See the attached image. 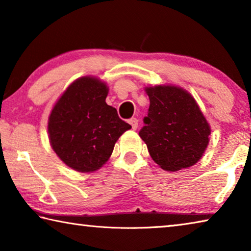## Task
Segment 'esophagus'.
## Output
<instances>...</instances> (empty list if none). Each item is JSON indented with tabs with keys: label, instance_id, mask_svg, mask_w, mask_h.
<instances>
[{
	"label": "esophagus",
	"instance_id": "34e87169",
	"mask_svg": "<svg viewBox=\"0 0 251 251\" xmlns=\"http://www.w3.org/2000/svg\"><path fill=\"white\" fill-rule=\"evenodd\" d=\"M128 123L131 125V128H133L134 130L137 129V127H138V121H137V118H130Z\"/></svg>",
	"mask_w": 251,
	"mask_h": 251
}]
</instances>
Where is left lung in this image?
Instances as JSON below:
<instances>
[{"instance_id":"8db88e82","label":"left lung","mask_w":251,"mask_h":251,"mask_svg":"<svg viewBox=\"0 0 251 251\" xmlns=\"http://www.w3.org/2000/svg\"><path fill=\"white\" fill-rule=\"evenodd\" d=\"M148 115L139 136L152 160L168 172L194 166L209 144L210 125L189 92L175 85L145 87Z\"/></svg>"}]
</instances>
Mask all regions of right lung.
<instances>
[{
  "label": "right lung",
  "instance_id": "obj_1",
  "mask_svg": "<svg viewBox=\"0 0 251 251\" xmlns=\"http://www.w3.org/2000/svg\"><path fill=\"white\" fill-rule=\"evenodd\" d=\"M108 86L95 76L75 79L49 116L50 144L66 166L79 173L103 167L118 138L131 128L106 104Z\"/></svg>",
  "mask_w": 251,
  "mask_h": 251
}]
</instances>
